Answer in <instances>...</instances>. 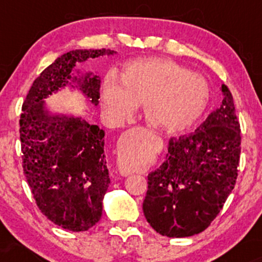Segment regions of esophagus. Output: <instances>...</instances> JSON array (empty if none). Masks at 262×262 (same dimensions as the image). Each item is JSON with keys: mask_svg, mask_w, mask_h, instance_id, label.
I'll list each match as a JSON object with an SVG mask.
<instances>
[{"mask_svg": "<svg viewBox=\"0 0 262 262\" xmlns=\"http://www.w3.org/2000/svg\"><path fill=\"white\" fill-rule=\"evenodd\" d=\"M118 169H119V172H121L122 175L127 176V175H129V173H132V170H128L127 167L122 164L121 158H118Z\"/></svg>", "mask_w": 262, "mask_h": 262, "instance_id": "1", "label": "esophagus"}]
</instances>
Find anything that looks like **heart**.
<instances>
[{
  "label": "heart",
  "mask_w": 262,
  "mask_h": 262,
  "mask_svg": "<svg viewBox=\"0 0 262 262\" xmlns=\"http://www.w3.org/2000/svg\"><path fill=\"white\" fill-rule=\"evenodd\" d=\"M121 83L112 75L102 82V102L107 117L122 122L143 103L152 128L181 133L196 123L208 106L207 80L170 59L135 60L122 69Z\"/></svg>",
  "instance_id": "1"
}]
</instances>
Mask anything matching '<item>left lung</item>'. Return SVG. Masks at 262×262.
<instances>
[{"instance_id":"obj_1","label":"left lung","mask_w":262,"mask_h":262,"mask_svg":"<svg viewBox=\"0 0 262 262\" xmlns=\"http://www.w3.org/2000/svg\"><path fill=\"white\" fill-rule=\"evenodd\" d=\"M193 133L171 138L165 161L149 173L143 210L161 235L186 237L209 227L233 191L240 159V124L233 96Z\"/></svg>"}]
</instances>
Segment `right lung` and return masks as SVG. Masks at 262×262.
I'll return each mask as SVG.
<instances>
[{"label":"right lung","instance_id":"obj_1","mask_svg":"<svg viewBox=\"0 0 262 262\" xmlns=\"http://www.w3.org/2000/svg\"><path fill=\"white\" fill-rule=\"evenodd\" d=\"M114 53L79 49L62 54L34 80L22 106L19 135L27 182L45 217L71 231L89 230L101 219L102 201L111 182L104 130L80 117L52 114L44 98L73 81L97 106L100 76L89 73L76 77L73 69Z\"/></svg>","mask_w":262,"mask_h":262}]
</instances>
